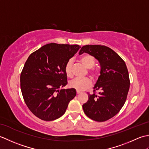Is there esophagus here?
Returning a JSON list of instances; mask_svg holds the SVG:
<instances>
[{
    "mask_svg": "<svg viewBox=\"0 0 149 149\" xmlns=\"http://www.w3.org/2000/svg\"><path fill=\"white\" fill-rule=\"evenodd\" d=\"M76 93H77V95H79V94H80V93H81V91H76Z\"/></svg>",
    "mask_w": 149,
    "mask_h": 149,
    "instance_id": "34e87169",
    "label": "esophagus"
}]
</instances>
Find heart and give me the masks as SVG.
<instances>
[{"mask_svg":"<svg viewBox=\"0 0 149 149\" xmlns=\"http://www.w3.org/2000/svg\"><path fill=\"white\" fill-rule=\"evenodd\" d=\"M81 63L83 64L85 67L90 69L93 68L95 64V59L94 57L90 54H86L83 56L80 59ZM74 61L72 59H69L66 62L65 66V72L66 76L69 78H72L73 77L72 72V66ZM89 74L91 76H96L97 73L93 70L89 71ZM92 85V82L88 78L84 79H75L71 81L69 83V86L73 89L76 90L77 91H84L88 89Z\"/></svg>","mask_w":149,"mask_h":149,"instance_id":"heart-1","label":"heart"}]
</instances>
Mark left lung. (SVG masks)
<instances>
[{
    "label": "left lung",
    "mask_w": 149,
    "mask_h": 149,
    "mask_svg": "<svg viewBox=\"0 0 149 149\" xmlns=\"http://www.w3.org/2000/svg\"><path fill=\"white\" fill-rule=\"evenodd\" d=\"M84 52L99 60L101 70L93 93H88L83 108L91 120L105 122L120 111L127 99L130 86L128 70L121 57L107 46L86 45L82 47L79 54ZM97 90L101 92L97 93Z\"/></svg>",
    "instance_id": "1"
}]
</instances>
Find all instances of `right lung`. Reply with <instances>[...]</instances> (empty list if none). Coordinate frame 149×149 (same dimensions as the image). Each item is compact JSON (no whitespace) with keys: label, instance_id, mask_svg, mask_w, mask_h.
<instances>
[{"label":"right lung","instance_id":"obj_1","mask_svg":"<svg viewBox=\"0 0 149 149\" xmlns=\"http://www.w3.org/2000/svg\"><path fill=\"white\" fill-rule=\"evenodd\" d=\"M79 49L78 45L51 43L27 58L20 74V88L25 103L38 118L58 119L76 95L75 89L60 88L67 84L66 63Z\"/></svg>","mask_w":149,"mask_h":149}]
</instances>
